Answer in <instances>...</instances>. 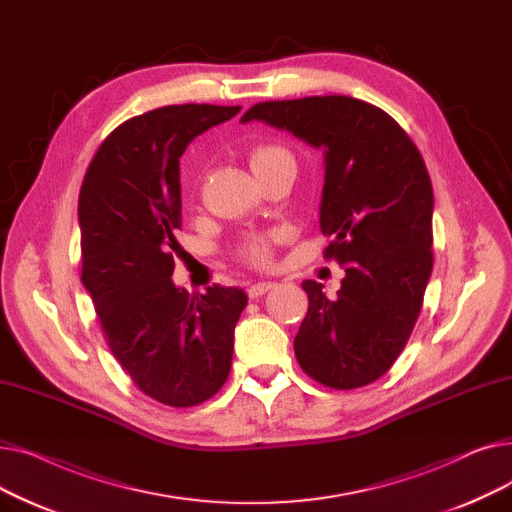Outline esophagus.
Masks as SVG:
<instances>
[{"label": "esophagus", "instance_id": "34e87169", "mask_svg": "<svg viewBox=\"0 0 512 512\" xmlns=\"http://www.w3.org/2000/svg\"><path fill=\"white\" fill-rule=\"evenodd\" d=\"M272 288H274V282H257V284L249 286V299H259V297H263L267 290H272Z\"/></svg>", "mask_w": 512, "mask_h": 512}]
</instances>
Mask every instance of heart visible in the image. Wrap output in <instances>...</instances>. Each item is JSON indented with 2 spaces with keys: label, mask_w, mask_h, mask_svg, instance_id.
<instances>
[{
  "label": "heart",
  "mask_w": 512,
  "mask_h": 512,
  "mask_svg": "<svg viewBox=\"0 0 512 512\" xmlns=\"http://www.w3.org/2000/svg\"><path fill=\"white\" fill-rule=\"evenodd\" d=\"M292 159L290 151L280 147V145H272V143H261L255 145L249 151V164L253 168V172L257 176L270 172L272 168H276L282 161ZM270 251H272V236H265V234H251L242 242L238 253L240 257L249 261V263H265L270 259Z\"/></svg>",
  "instance_id": "heart-1"
}]
</instances>
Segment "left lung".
<instances>
[{
    "instance_id": "obj_1",
    "label": "left lung",
    "mask_w": 512,
    "mask_h": 512,
    "mask_svg": "<svg viewBox=\"0 0 512 512\" xmlns=\"http://www.w3.org/2000/svg\"><path fill=\"white\" fill-rule=\"evenodd\" d=\"M265 122L324 149L319 228L344 265L334 299L305 280L309 309L294 355L328 388L367 386L405 348L434 267V191L409 134L380 107L346 95L263 101L240 122Z\"/></svg>"
}]
</instances>
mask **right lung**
Listing matches in <instances>:
<instances>
[{"mask_svg":"<svg viewBox=\"0 0 512 512\" xmlns=\"http://www.w3.org/2000/svg\"><path fill=\"white\" fill-rule=\"evenodd\" d=\"M240 105L184 103L134 116L97 149L78 195L83 280L130 380L168 407H195L232 367L240 288L188 294L172 282L182 224L180 157Z\"/></svg>","mask_w":512,"mask_h":512,"instance_id":"1","label":"right lung"}]
</instances>
